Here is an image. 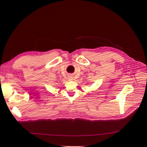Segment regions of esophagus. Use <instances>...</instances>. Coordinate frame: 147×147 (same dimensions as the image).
<instances>
[{"label":"esophagus","mask_w":147,"mask_h":147,"mask_svg":"<svg viewBox=\"0 0 147 147\" xmlns=\"http://www.w3.org/2000/svg\"><path fill=\"white\" fill-rule=\"evenodd\" d=\"M69 80H73V77L72 76H69Z\"/></svg>","instance_id":"1"}]
</instances>
